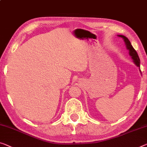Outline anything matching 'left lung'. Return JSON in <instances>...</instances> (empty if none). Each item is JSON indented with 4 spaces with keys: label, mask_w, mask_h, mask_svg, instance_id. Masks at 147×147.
Here are the masks:
<instances>
[{
    "label": "left lung",
    "mask_w": 147,
    "mask_h": 147,
    "mask_svg": "<svg viewBox=\"0 0 147 147\" xmlns=\"http://www.w3.org/2000/svg\"><path fill=\"white\" fill-rule=\"evenodd\" d=\"M118 36L121 37V38L123 39L125 43L127 49L129 51V55L131 56V58L133 59V61H134L135 64L136 65L137 67H140V59L139 57V55H138L137 53L135 51V49L133 47L130 41L127 38H126V37L124 36H122V35H118Z\"/></svg>",
    "instance_id": "left-lung-1"
}]
</instances>
